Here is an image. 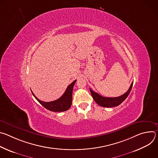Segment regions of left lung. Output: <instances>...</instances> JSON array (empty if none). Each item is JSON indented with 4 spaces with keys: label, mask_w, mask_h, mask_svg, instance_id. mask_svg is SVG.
<instances>
[{
    "label": "left lung",
    "mask_w": 158,
    "mask_h": 158,
    "mask_svg": "<svg viewBox=\"0 0 158 158\" xmlns=\"http://www.w3.org/2000/svg\"><path fill=\"white\" fill-rule=\"evenodd\" d=\"M133 85V82L131 83V86L129 87L128 91L123 94L121 96L116 97V98H105L103 96H101L98 93L94 92L91 89H90V91H91V95L94 99V100L96 101V102L102 107H116L121 104L128 96L129 94L131 89Z\"/></svg>",
    "instance_id": "8db88e82"
}]
</instances>
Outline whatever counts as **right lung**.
<instances>
[{"label": "right lung", "mask_w": 158, "mask_h": 158, "mask_svg": "<svg viewBox=\"0 0 158 158\" xmlns=\"http://www.w3.org/2000/svg\"><path fill=\"white\" fill-rule=\"evenodd\" d=\"M76 80L74 81L68 87H67L64 94L58 99L51 101V102H44L39 99L32 92L34 98L37 101L45 108L47 109L53 111V112H62L68 110L72 104V99H73V90L76 83Z\"/></svg>", "instance_id": "obj_1"}]
</instances>
